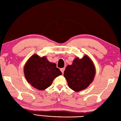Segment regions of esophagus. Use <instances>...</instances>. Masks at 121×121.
Wrapping results in <instances>:
<instances>
[{"label":"esophagus","mask_w":121,"mask_h":121,"mask_svg":"<svg viewBox=\"0 0 121 121\" xmlns=\"http://www.w3.org/2000/svg\"><path fill=\"white\" fill-rule=\"evenodd\" d=\"M60 71L61 72V73L63 74L64 73V72L65 70V68H60Z\"/></svg>","instance_id":"1"}]
</instances>
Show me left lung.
<instances>
[{
	"instance_id": "1",
	"label": "left lung",
	"mask_w": 121,
	"mask_h": 121,
	"mask_svg": "<svg viewBox=\"0 0 121 121\" xmlns=\"http://www.w3.org/2000/svg\"><path fill=\"white\" fill-rule=\"evenodd\" d=\"M96 69L94 63L85 55L83 58L76 57L72 65H68L64 71L68 85L75 92L84 90L94 80Z\"/></svg>"
}]
</instances>
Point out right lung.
Wrapping results in <instances>:
<instances>
[{
    "mask_svg": "<svg viewBox=\"0 0 121 121\" xmlns=\"http://www.w3.org/2000/svg\"><path fill=\"white\" fill-rule=\"evenodd\" d=\"M24 72L27 82L39 91L46 90L56 77L62 74L55 63L50 62L46 56L40 57L37 54L27 60Z\"/></svg>",
    "mask_w": 121,
    "mask_h": 121,
    "instance_id": "right-lung-1",
    "label": "right lung"
}]
</instances>
